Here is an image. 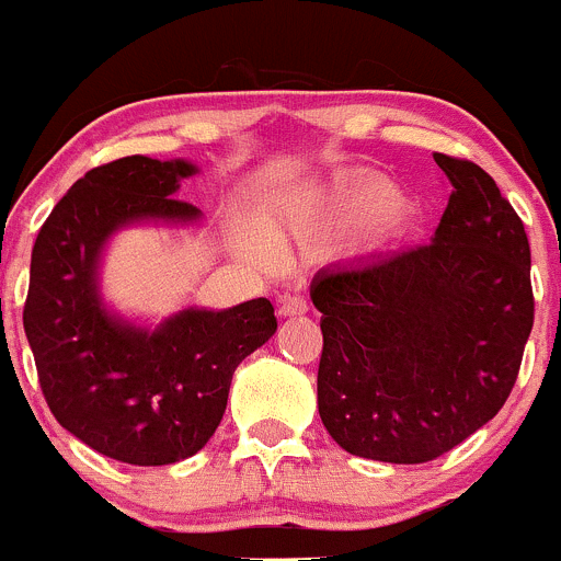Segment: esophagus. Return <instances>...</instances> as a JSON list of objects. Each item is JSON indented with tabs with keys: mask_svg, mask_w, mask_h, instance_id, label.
I'll list each match as a JSON object with an SVG mask.
<instances>
[{
	"mask_svg": "<svg viewBox=\"0 0 561 561\" xmlns=\"http://www.w3.org/2000/svg\"><path fill=\"white\" fill-rule=\"evenodd\" d=\"M307 301H304L301 296H285L279 301V314L282 317H298V314H304L307 312Z\"/></svg>",
	"mask_w": 561,
	"mask_h": 561,
	"instance_id": "obj_1",
	"label": "esophagus"
}]
</instances>
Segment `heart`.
Instances as JSON below:
<instances>
[{
    "label": "heart",
    "instance_id": "1",
    "mask_svg": "<svg viewBox=\"0 0 561 561\" xmlns=\"http://www.w3.org/2000/svg\"><path fill=\"white\" fill-rule=\"evenodd\" d=\"M390 203H393V192L388 186L355 184L342 192H333V195L314 197V201L304 206V214L322 219V222L333 225V228L353 230L380 217L382 211H388Z\"/></svg>",
    "mask_w": 561,
    "mask_h": 561
}]
</instances>
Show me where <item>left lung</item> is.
Returning <instances> with one entry per match:
<instances>
[{"mask_svg": "<svg viewBox=\"0 0 561 561\" xmlns=\"http://www.w3.org/2000/svg\"><path fill=\"white\" fill-rule=\"evenodd\" d=\"M450 181L432 244L322 268L317 410L347 454L423 463L491 421L535 322L522 217L480 165L434 154Z\"/></svg>", "mask_w": 561, "mask_h": 561, "instance_id": "8db88e82", "label": "left lung"}]
</instances>
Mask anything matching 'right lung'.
Listing matches in <instances>:
<instances>
[{"instance_id":"add662e5","label":"right lung","mask_w":561,"mask_h":561,"mask_svg":"<svg viewBox=\"0 0 561 561\" xmlns=\"http://www.w3.org/2000/svg\"><path fill=\"white\" fill-rule=\"evenodd\" d=\"M192 162L122 157L70 186L32 249L24 331L56 421L98 454L135 467L195 456L217 432L233 371L276 331L268 298L184 309L157 328L111 314L100 298L105 241L133 222H197L179 201Z\"/></svg>"}]
</instances>
